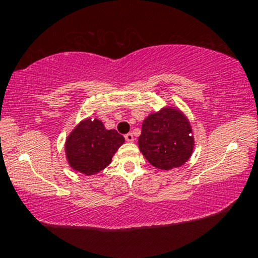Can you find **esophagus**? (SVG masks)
I'll return each mask as SVG.
<instances>
[{
    "label": "esophagus",
    "mask_w": 258,
    "mask_h": 258,
    "mask_svg": "<svg viewBox=\"0 0 258 258\" xmlns=\"http://www.w3.org/2000/svg\"><path fill=\"white\" fill-rule=\"evenodd\" d=\"M125 140L127 142H132V141H134V137H133V134L132 133H127V134H125Z\"/></svg>",
    "instance_id": "obj_1"
}]
</instances>
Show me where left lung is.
<instances>
[{
	"label": "left lung",
	"instance_id": "obj_1",
	"mask_svg": "<svg viewBox=\"0 0 258 258\" xmlns=\"http://www.w3.org/2000/svg\"><path fill=\"white\" fill-rule=\"evenodd\" d=\"M194 137L189 121L175 109H161L142 124L139 148L149 163L159 169L180 167L190 158Z\"/></svg>",
	"mask_w": 258,
	"mask_h": 258
}]
</instances>
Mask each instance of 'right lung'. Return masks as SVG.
Here are the masks:
<instances>
[{"label": "right lung", "mask_w": 258, "mask_h": 258, "mask_svg": "<svg viewBox=\"0 0 258 258\" xmlns=\"http://www.w3.org/2000/svg\"><path fill=\"white\" fill-rule=\"evenodd\" d=\"M124 141L123 135L116 130H106L99 119L81 121L66 141L68 163L75 171L93 175L111 163Z\"/></svg>", "instance_id": "add662e5"}]
</instances>
